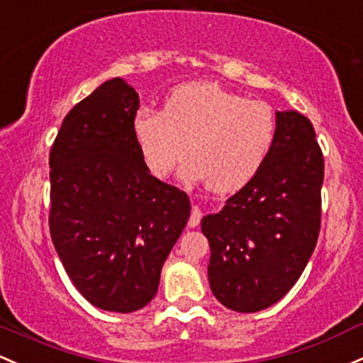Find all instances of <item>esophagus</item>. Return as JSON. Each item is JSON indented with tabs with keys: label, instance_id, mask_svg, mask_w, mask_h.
I'll use <instances>...</instances> for the list:
<instances>
[{
	"label": "esophagus",
	"instance_id": "obj_1",
	"mask_svg": "<svg viewBox=\"0 0 363 363\" xmlns=\"http://www.w3.org/2000/svg\"><path fill=\"white\" fill-rule=\"evenodd\" d=\"M200 220H201L200 208H198V206H193V210H191V217H189L188 225L189 227H198V225H200Z\"/></svg>",
	"mask_w": 363,
	"mask_h": 363
}]
</instances>
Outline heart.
<instances>
[{
  "instance_id": "b5f03b06",
  "label": "heart",
  "mask_w": 363,
  "mask_h": 363,
  "mask_svg": "<svg viewBox=\"0 0 363 363\" xmlns=\"http://www.w3.org/2000/svg\"><path fill=\"white\" fill-rule=\"evenodd\" d=\"M277 133L276 111L217 82L179 86L163 111L141 108L134 117L143 160L165 179L191 151L184 175L206 181L215 193L242 188L264 165Z\"/></svg>"
}]
</instances>
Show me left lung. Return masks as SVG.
<instances>
[{
  "label": "left lung",
  "mask_w": 363,
  "mask_h": 363,
  "mask_svg": "<svg viewBox=\"0 0 363 363\" xmlns=\"http://www.w3.org/2000/svg\"><path fill=\"white\" fill-rule=\"evenodd\" d=\"M322 181L324 155L312 122L298 111H277L264 165L222 212L201 220L210 288L222 305L253 313L293 288L318 240Z\"/></svg>",
  "instance_id": "obj_1"
}]
</instances>
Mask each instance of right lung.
<instances>
[{
	"label": "right lung",
	"instance_id": "right-lung-1",
	"mask_svg": "<svg viewBox=\"0 0 363 363\" xmlns=\"http://www.w3.org/2000/svg\"><path fill=\"white\" fill-rule=\"evenodd\" d=\"M136 91L103 82L63 118L50 151V234L79 293L101 310L148 305L189 218V198L148 172Z\"/></svg>",
	"mask_w": 363,
	"mask_h": 363
}]
</instances>
